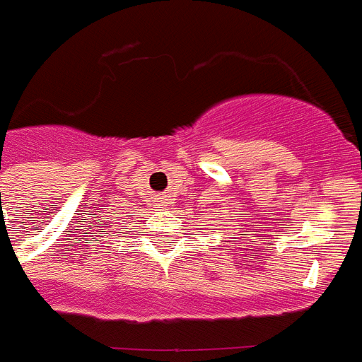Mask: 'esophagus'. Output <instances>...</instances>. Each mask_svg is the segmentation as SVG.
Wrapping results in <instances>:
<instances>
[{"mask_svg": "<svg viewBox=\"0 0 362 362\" xmlns=\"http://www.w3.org/2000/svg\"><path fill=\"white\" fill-rule=\"evenodd\" d=\"M165 202H166L165 197H159V205H160V206H163V203H165Z\"/></svg>", "mask_w": 362, "mask_h": 362, "instance_id": "esophagus-1", "label": "esophagus"}]
</instances>
